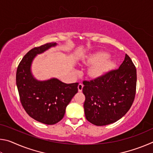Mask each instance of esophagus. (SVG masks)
<instances>
[{"instance_id":"obj_1","label":"esophagus","mask_w":153,"mask_h":153,"mask_svg":"<svg viewBox=\"0 0 153 153\" xmlns=\"http://www.w3.org/2000/svg\"><path fill=\"white\" fill-rule=\"evenodd\" d=\"M83 87H84V85H83L82 84H79L78 86H77V88H78V91L79 92H82V91Z\"/></svg>"}]
</instances>
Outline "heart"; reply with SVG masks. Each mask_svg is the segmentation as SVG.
Returning <instances> with one entry per match:
<instances>
[{
  "label": "heart",
  "mask_w": 153,
  "mask_h": 153,
  "mask_svg": "<svg viewBox=\"0 0 153 153\" xmlns=\"http://www.w3.org/2000/svg\"><path fill=\"white\" fill-rule=\"evenodd\" d=\"M109 56V54L105 52H98L87 56L84 60V63L91 65L88 70L89 76L93 78H97L113 69L115 67V63L108 59Z\"/></svg>",
  "instance_id": "b5f03b06"
}]
</instances>
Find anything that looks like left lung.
I'll list each match as a JSON object with an SVG mask.
<instances>
[{
	"instance_id": "obj_1",
	"label": "left lung",
	"mask_w": 153,
	"mask_h": 153,
	"mask_svg": "<svg viewBox=\"0 0 153 153\" xmlns=\"http://www.w3.org/2000/svg\"><path fill=\"white\" fill-rule=\"evenodd\" d=\"M136 80V67L126 54L119 69L90 82L84 81L82 91L86 97L84 108L86 120L98 126L120 120L134 102Z\"/></svg>"
}]
</instances>
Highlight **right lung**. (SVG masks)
<instances>
[{"label":"right lung","mask_w":153,"mask_h":153,"mask_svg":"<svg viewBox=\"0 0 153 153\" xmlns=\"http://www.w3.org/2000/svg\"><path fill=\"white\" fill-rule=\"evenodd\" d=\"M56 45L51 42L32 48L21 61L16 74L23 107L33 120L46 125H53L63 119L67 106L78 90V83L65 84L55 77L41 81L33 76L31 67L33 59Z\"/></svg>","instance_id":"1"}]
</instances>
